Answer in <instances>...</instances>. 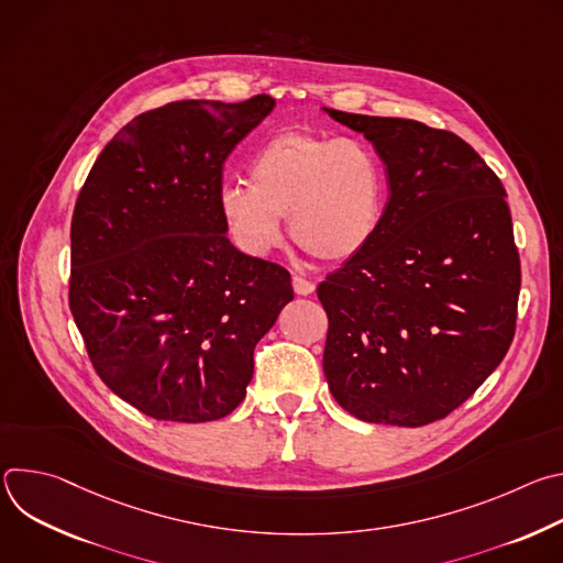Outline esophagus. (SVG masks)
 <instances>
[{"label": "esophagus", "mask_w": 563, "mask_h": 563, "mask_svg": "<svg viewBox=\"0 0 563 563\" xmlns=\"http://www.w3.org/2000/svg\"><path fill=\"white\" fill-rule=\"evenodd\" d=\"M291 285H294V291H296L298 296H309V294H313V289H316V285H313L309 278L298 276V274L291 278Z\"/></svg>", "instance_id": "1"}]
</instances>
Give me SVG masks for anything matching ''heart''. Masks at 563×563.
I'll return each instance as SVG.
<instances>
[{
	"label": "heart",
	"instance_id": "1",
	"mask_svg": "<svg viewBox=\"0 0 563 563\" xmlns=\"http://www.w3.org/2000/svg\"><path fill=\"white\" fill-rule=\"evenodd\" d=\"M385 202L383 165L363 140L311 131L269 135L250 159V183L224 180L218 189L220 216L245 254L278 250L289 216L296 243L328 263L372 245Z\"/></svg>",
	"mask_w": 563,
	"mask_h": 563
}]
</instances>
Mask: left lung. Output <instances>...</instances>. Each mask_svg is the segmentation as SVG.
Segmentation results:
<instances>
[{"instance_id":"8db88e82","label":"left lung","mask_w":563,"mask_h":563,"mask_svg":"<svg viewBox=\"0 0 563 563\" xmlns=\"http://www.w3.org/2000/svg\"><path fill=\"white\" fill-rule=\"evenodd\" d=\"M323 111L372 142L389 189L372 245L318 285L325 378L361 421L428 426L474 394L515 336L521 269L506 189L450 131Z\"/></svg>"}]
</instances>
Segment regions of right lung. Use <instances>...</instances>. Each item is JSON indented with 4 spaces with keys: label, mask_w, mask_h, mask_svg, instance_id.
<instances>
[{
    "label": "right lung",
    "mask_w": 563,
    "mask_h": 563,
    "mask_svg": "<svg viewBox=\"0 0 563 563\" xmlns=\"http://www.w3.org/2000/svg\"><path fill=\"white\" fill-rule=\"evenodd\" d=\"M276 102H172L100 153L70 224L75 325L100 378L157 421L233 412L254 347L294 300L289 272L231 245L222 165Z\"/></svg>",
    "instance_id": "add662e5"
}]
</instances>
